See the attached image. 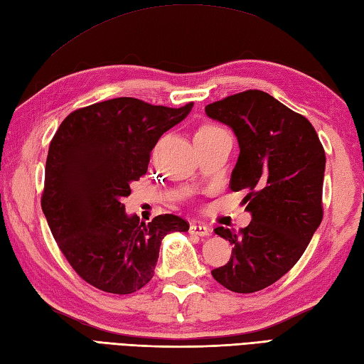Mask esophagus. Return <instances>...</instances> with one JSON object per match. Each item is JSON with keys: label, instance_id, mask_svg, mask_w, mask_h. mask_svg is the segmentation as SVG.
<instances>
[{"label": "esophagus", "instance_id": "1", "mask_svg": "<svg viewBox=\"0 0 364 364\" xmlns=\"http://www.w3.org/2000/svg\"><path fill=\"white\" fill-rule=\"evenodd\" d=\"M189 231L196 236H210L211 235V228L208 227L206 223H202V222H192L189 227Z\"/></svg>", "mask_w": 364, "mask_h": 364}]
</instances>
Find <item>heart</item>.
Returning <instances> with one entry per match:
<instances>
[{"label":"heart","mask_w":364,"mask_h":364,"mask_svg":"<svg viewBox=\"0 0 364 364\" xmlns=\"http://www.w3.org/2000/svg\"><path fill=\"white\" fill-rule=\"evenodd\" d=\"M219 129H223L218 125H213V123H208V125H203L202 128H198L197 133H213V131H219Z\"/></svg>","instance_id":"b5f03b06"}]
</instances>
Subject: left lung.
Wrapping results in <instances>:
<instances>
[{
	"instance_id": "obj_1",
	"label": "left lung",
	"mask_w": 364,
	"mask_h": 364,
	"mask_svg": "<svg viewBox=\"0 0 364 364\" xmlns=\"http://www.w3.org/2000/svg\"><path fill=\"white\" fill-rule=\"evenodd\" d=\"M205 112L235 131L241 153L230 188L247 191L252 213L245 228L214 230L235 247L211 274L230 291L257 292L289 272L321 225L326 151L310 120L262 90L225 97Z\"/></svg>"
}]
</instances>
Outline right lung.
Here are the masks:
<instances>
[{"mask_svg":"<svg viewBox=\"0 0 364 364\" xmlns=\"http://www.w3.org/2000/svg\"><path fill=\"white\" fill-rule=\"evenodd\" d=\"M194 103L154 106L120 97L70 112L53 136L46 156L42 211L54 241L84 282L111 294L149 283L161 241L188 231L173 214L145 223L127 215L129 184L146 173L150 153Z\"/></svg>","mask_w":364,"mask_h":364,"instance_id":"add662e5","label":"right lung"}]
</instances>
